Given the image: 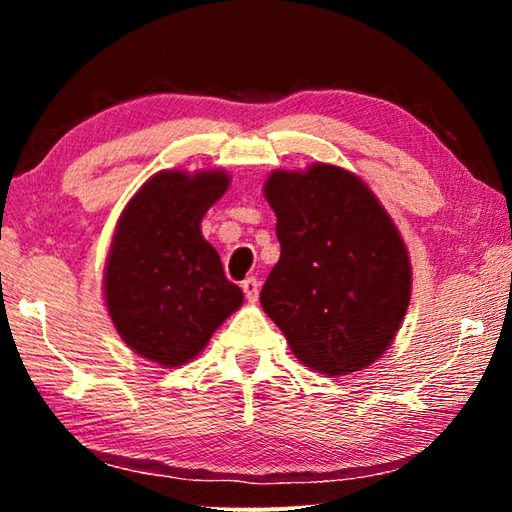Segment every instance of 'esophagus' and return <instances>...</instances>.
<instances>
[{
  "label": "esophagus",
  "instance_id": "esophagus-1",
  "mask_svg": "<svg viewBox=\"0 0 512 512\" xmlns=\"http://www.w3.org/2000/svg\"><path fill=\"white\" fill-rule=\"evenodd\" d=\"M241 289H244L248 302H257V298H259V282L255 280V277H248V280L241 282Z\"/></svg>",
  "mask_w": 512,
  "mask_h": 512
}]
</instances>
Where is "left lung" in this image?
I'll return each mask as SVG.
<instances>
[{
	"label": "left lung",
	"mask_w": 512,
	"mask_h": 512,
	"mask_svg": "<svg viewBox=\"0 0 512 512\" xmlns=\"http://www.w3.org/2000/svg\"><path fill=\"white\" fill-rule=\"evenodd\" d=\"M264 196L282 250L259 302L291 352L329 377L375 363L411 300V259L397 225L359 176L334 164L277 169Z\"/></svg>",
	"instance_id": "1"
}]
</instances>
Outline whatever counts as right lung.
I'll use <instances>...</instances> for the list:
<instances>
[{"label": "right lung", "mask_w": 512, "mask_h": 512, "mask_svg": "<svg viewBox=\"0 0 512 512\" xmlns=\"http://www.w3.org/2000/svg\"><path fill=\"white\" fill-rule=\"evenodd\" d=\"M230 187L225 171H160L121 212L103 293L124 343L164 368L183 366L244 302L201 221Z\"/></svg>", "instance_id": "obj_1"}]
</instances>
